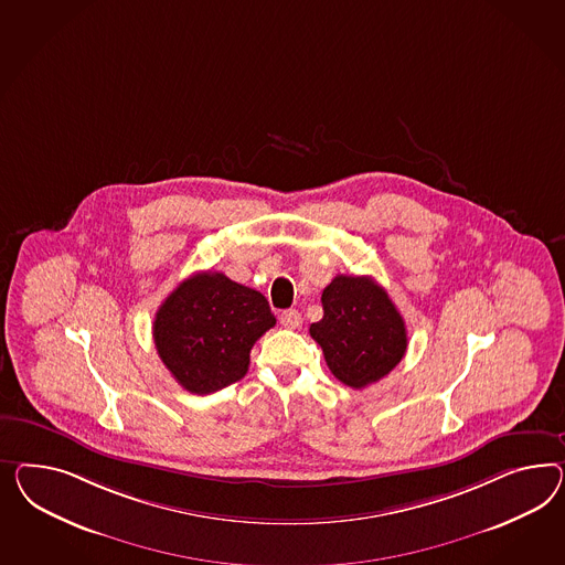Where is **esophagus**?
Returning a JSON list of instances; mask_svg holds the SVG:
<instances>
[{
	"instance_id": "1",
	"label": "esophagus",
	"mask_w": 565,
	"mask_h": 565,
	"mask_svg": "<svg viewBox=\"0 0 565 565\" xmlns=\"http://www.w3.org/2000/svg\"><path fill=\"white\" fill-rule=\"evenodd\" d=\"M279 322L286 327V329H300L302 324V315L298 310H284L279 315Z\"/></svg>"
}]
</instances>
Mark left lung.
Instances as JSON below:
<instances>
[{
    "mask_svg": "<svg viewBox=\"0 0 565 565\" xmlns=\"http://www.w3.org/2000/svg\"><path fill=\"white\" fill-rule=\"evenodd\" d=\"M322 319L310 324L337 381L366 388L397 366L407 329L397 306L372 277L337 275L322 290Z\"/></svg>",
    "mask_w": 565,
    "mask_h": 565,
    "instance_id": "left-lung-1",
    "label": "left lung"
}]
</instances>
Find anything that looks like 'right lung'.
Wrapping results in <instances>:
<instances>
[{
  "label": "right lung",
  "mask_w": 565,
  "mask_h": 565,
  "mask_svg": "<svg viewBox=\"0 0 565 565\" xmlns=\"http://www.w3.org/2000/svg\"><path fill=\"white\" fill-rule=\"evenodd\" d=\"M275 324L267 298L217 271L186 277L153 319V343L174 381L210 395L241 381L255 341Z\"/></svg>",
  "instance_id": "right-lung-1"
}]
</instances>
